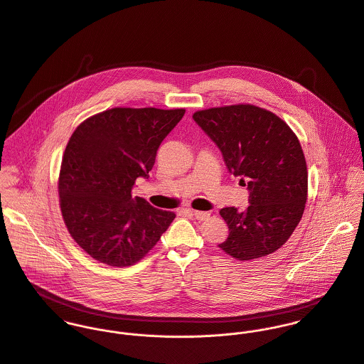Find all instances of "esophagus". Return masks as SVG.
I'll return each instance as SVG.
<instances>
[{
	"mask_svg": "<svg viewBox=\"0 0 364 364\" xmlns=\"http://www.w3.org/2000/svg\"><path fill=\"white\" fill-rule=\"evenodd\" d=\"M191 214L200 220H205V219L210 217V213H204V211H196V210H191Z\"/></svg>",
	"mask_w": 364,
	"mask_h": 364,
	"instance_id": "esophagus-1",
	"label": "esophagus"
}]
</instances>
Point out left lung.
<instances>
[{"instance_id": "left-lung-1", "label": "left lung", "mask_w": 364, "mask_h": 364, "mask_svg": "<svg viewBox=\"0 0 364 364\" xmlns=\"http://www.w3.org/2000/svg\"><path fill=\"white\" fill-rule=\"evenodd\" d=\"M193 118L218 146L228 170L247 181L249 207L219 211L229 228L219 247L240 262L276 252L306 203V161L296 135L276 114L252 104L203 109Z\"/></svg>"}]
</instances>
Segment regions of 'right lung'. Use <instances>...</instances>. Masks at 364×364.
<instances>
[{
  "mask_svg": "<svg viewBox=\"0 0 364 364\" xmlns=\"http://www.w3.org/2000/svg\"><path fill=\"white\" fill-rule=\"evenodd\" d=\"M184 112L119 107L75 128L60 166V210L74 242L94 260L138 263L176 218L131 193L138 177H149L159 146Z\"/></svg>",
  "mask_w": 364,
  "mask_h": 364,
  "instance_id": "1",
  "label": "right lung"
}]
</instances>
